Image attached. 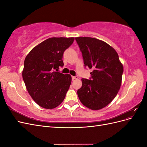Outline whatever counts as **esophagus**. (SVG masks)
Returning a JSON list of instances; mask_svg holds the SVG:
<instances>
[{"mask_svg": "<svg viewBox=\"0 0 147 147\" xmlns=\"http://www.w3.org/2000/svg\"><path fill=\"white\" fill-rule=\"evenodd\" d=\"M78 76H72V79L73 80H77V79H78Z\"/></svg>", "mask_w": 147, "mask_h": 147, "instance_id": "esophagus-1", "label": "esophagus"}]
</instances>
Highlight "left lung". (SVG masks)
Instances as JSON below:
<instances>
[{
    "label": "left lung",
    "instance_id": "left-lung-1",
    "mask_svg": "<svg viewBox=\"0 0 147 147\" xmlns=\"http://www.w3.org/2000/svg\"><path fill=\"white\" fill-rule=\"evenodd\" d=\"M82 53L84 65L92 69L90 80L82 78L78 90L80 100L91 110H99L116 97L121 86L123 67L117 51L100 40L75 38Z\"/></svg>",
    "mask_w": 147,
    "mask_h": 147
}]
</instances>
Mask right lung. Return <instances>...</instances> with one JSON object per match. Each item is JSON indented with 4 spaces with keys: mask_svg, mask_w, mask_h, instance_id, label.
Returning <instances> with one entry per match:
<instances>
[{
    "mask_svg": "<svg viewBox=\"0 0 147 147\" xmlns=\"http://www.w3.org/2000/svg\"><path fill=\"white\" fill-rule=\"evenodd\" d=\"M74 37H51L35 47L26 57L23 78L33 100L43 108L60 105L69 89L72 77L57 72L63 67L64 52Z\"/></svg>",
    "mask_w": 147,
    "mask_h": 147,
    "instance_id": "add662e5",
    "label": "right lung"
}]
</instances>
